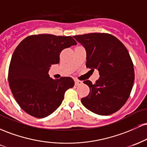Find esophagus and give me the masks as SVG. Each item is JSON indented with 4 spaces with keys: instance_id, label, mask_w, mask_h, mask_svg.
I'll use <instances>...</instances> for the list:
<instances>
[{
    "instance_id": "34e87169",
    "label": "esophagus",
    "mask_w": 147,
    "mask_h": 147,
    "mask_svg": "<svg viewBox=\"0 0 147 147\" xmlns=\"http://www.w3.org/2000/svg\"><path fill=\"white\" fill-rule=\"evenodd\" d=\"M75 86H79V85H81V84H82V82H81V81L75 80Z\"/></svg>"
}]
</instances>
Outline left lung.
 Listing matches in <instances>:
<instances>
[{
    "instance_id": "obj_1",
    "label": "left lung",
    "mask_w": 147,
    "mask_h": 147,
    "mask_svg": "<svg viewBox=\"0 0 147 147\" xmlns=\"http://www.w3.org/2000/svg\"><path fill=\"white\" fill-rule=\"evenodd\" d=\"M85 48L86 67L97 69L99 78L90 88L82 104L94 113L109 115L121 109L129 98L135 79L133 64L127 49L115 36L106 33L73 36Z\"/></svg>"
}]
</instances>
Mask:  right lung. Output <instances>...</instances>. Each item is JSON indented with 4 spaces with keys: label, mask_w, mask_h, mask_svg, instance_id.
Wrapping results in <instances>:
<instances>
[{
    "label": "right lung",
    "mask_w": 147,
    "mask_h": 147,
    "mask_svg": "<svg viewBox=\"0 0 147 147\" xmlns=\"http://www.w3.org/2000/svg\"><path fill=\"white\" fill-rule=\"evenodd\" d=\"M77 45L72 36L31 35L15 49L10 61L8 81L16 102L37 118L52 114L61 104L65 92L75 85L71 77L53 79L48 75L52 64L59 63L61 52Z\"/></svg>",
    "instance_id": "add662e5"
}]
</instances>
